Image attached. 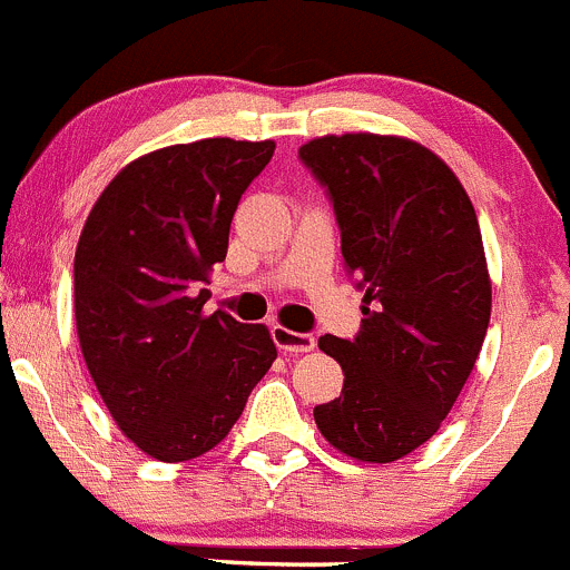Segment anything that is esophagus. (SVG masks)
<instances>
[{
    "label": "esophagus",
    "instance_id": "34e87169",
    "mask_svg": "<svg viewBox=\"0 0 570 570\" xmlns=\"http://www.w3.org/2000/svg\"><path fill=\"white\" fill-rule=\"evenodd\" d=\"M272 335H274V343H277L283 352H291V354H304V352H313L315 348V335H309V332H293L287 330V326H272Z\"/></svg>",
    "mask_w": 570,
    "mask_h": 570
}]
</instances>
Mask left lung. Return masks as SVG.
<instances>
[{"mask_svg":"<svg viewBox=\"0 0 570 570\" xmlns=\"http://www.w3.org/2000/svg\"><path fill=\"white\" fill-rule=\"evenodd\" d=\"M326 188L348 274L354 341L324 335L343 368L321 435L360 463H393L441 430L474 371L490 321V274L469 194L426 146L396 135H324L298 149Z\"/></svg>","mask_w":570,"mask_h":570,"instance_id":"left-lung-1","label":"left lung"}]
</instances>
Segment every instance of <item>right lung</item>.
<instances>
[{"instance_id":"right-lung-1","label":"right lung","mask_w":570,"mask_h":570,"mask_svg":"<svg viewBox=\"0 0 570 570\" xmlns=\"http://www.w3.org/2000/svg\"><path fill=\"white\" fill-rule=\"evenodd\" d=\"M274 140L205 138L149 151L110 179L75 255L82 357L118 430L160 463L229 435L277 360L263 324L202 313L229 224Z\"/></svg>"}]
</instances>
